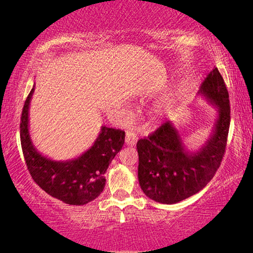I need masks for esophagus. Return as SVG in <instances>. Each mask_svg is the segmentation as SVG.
<instances>
[{"label": "esophagus", "mask_w": 253, "mask_h": 253, "mask_svg": "<svg viewBox=\"0 0 253 253\" xmlns=\"http://www.w3.org/2000/svg\"><path fill=\"white\" fill-rule=\"evenodd\" d=\"M126 145H128V146H134V145L137 143V136L136 134L132 130H128L126 132Z\"/></svg>", "instance_id": "obj_1"}]
</instances>
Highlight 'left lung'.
Returning a JSON list of instances; mask_svg holds the SVG:
<instances>
[{
	"label": "left lung",
	"mask_w": 253,
	"mask_h": 253,
	"mask_svg": "<svg viewBox=\"0 0 253 253\" xmlns=\"http://www.w3.org/2000/svg\"><path fill=\"white\" fill-rule=\"evenodd\" d=\"M199 95L217 108L212 135L198 152H188L172 122L137 142L138 181L145 195L174 204L200 192L213 178L224 156L230 128L229 92L217 68L201 84Z\"/></svg>",
	"instance_id": "1"
}]
</instances>
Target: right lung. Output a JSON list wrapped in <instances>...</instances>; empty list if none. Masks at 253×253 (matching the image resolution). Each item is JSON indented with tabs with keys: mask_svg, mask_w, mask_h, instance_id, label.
<instances>
[{
	"mask_svg": "<svg viewBox=\"0 0 253 253\" xmlns=\"http://www.w3.org/2000/svg\"><path fill=\"white\" fill-rule=\"evenodd\" d=\"M34 85L24 102L20 124L21 146L33 181L52 198L84 205L104 191L105 173L125 142V131L102 126L92 146L79 157L52 161L37 151L29 132V107Z\"/></svg>",
	"mask_w": 253,
	"mask_h": 253,
	"instance_id": "obj_1",
	"label": "right lung"
}]
</instances>
